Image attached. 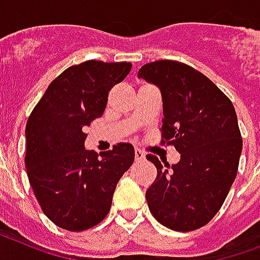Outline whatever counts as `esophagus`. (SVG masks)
<instances>
[{"instance_id":"obj_1","label":"esophagus","mask_w":260,"mask_h":260,"mask_svg":"<svg viewBox=\"0 0 260 260\" xmlns=\"http://www.w3.org/2000/svg\"><path fill=\"white\" fill-rule=\"evenodd\" d=\"M134 154H136V160H142V158H145V153L138 148L134 149Z\"/></svg>"}]
</instances>
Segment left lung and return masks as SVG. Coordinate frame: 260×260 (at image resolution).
<instances>
[{"label":"left lung","instance_id":"left-lung-1","mask_svg":"<svg viewBox=\"0 0 260 260\" xmlns=\"http://www.w3.org/2000/svg\"><path fill=\"white\" fill-rule=\"evenodd\" d=\"M138 77L161 90V144L180 153L178 164L164 168L146 154L157 168L146 190L149 209L172 231L202 228L220 210L236 178L243 140L235 107L212 80L182 62H149Z\"/></svg>","mask_w":260,"mask_h":260}]
</instances>
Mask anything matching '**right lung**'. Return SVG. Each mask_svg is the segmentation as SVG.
<instances>
[{
	"label": "right lung",
	"instance_id": "1",
	"mask_svg": "<svg viewBox=\"0 0 260 260\" xmlns=\"http://www.w3.org/2000/svg\"><path fill=\"white\" fill-rule=\"evenodd\" d=\"M130 62L85 61L51 81L25 126V168L46 216L59 228L81 232L110 212L119 179L134 161V148L120 142L102 157L86 150V127L106 110L112 86Z\"/></svg>",
	"mask_w": 260,
	"mask_h": 260
}]
</instances>
